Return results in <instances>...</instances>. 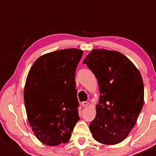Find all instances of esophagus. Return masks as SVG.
<instances>
[{
	"label": "esophagus",
	"instance_id": "1",
	"mask_svg": "<svg viewBox=\"0 0 156 156\" xmlns=\"http://www.w3.org/2000/svg\"><path fill=\"white\" fill-rule=\"evenodd\" d=\"M89 104V103L88 101H83L82 102V106H83V107H87V106H88Z\"/></svg>",
	"mask_w": 156,
	"mask_h": 156
}]
</instances>
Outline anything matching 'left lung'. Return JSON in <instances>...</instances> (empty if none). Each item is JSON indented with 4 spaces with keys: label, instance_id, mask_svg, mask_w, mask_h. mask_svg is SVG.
<instances>
[{
    "label": "left lung",
    "instance_id": "left-lung-1",
    "mask_svg": "<svg viewBox=\"0 0 156 156\" xmlns=\"http://www.w3.org/2000/svg\"><path fill=\"white\" fill-rule=\"evenodd\" d=\"M99 84L97 114L89 124L94 139L104 145L123 141L135 126L144 103L139 70L118 51L94 49L84 62Z\"/></svg>",
    "mask_w": 156,
    "mask_h": 156
}]
</instances>
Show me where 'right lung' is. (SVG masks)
Instances as JSON below:
<instances>
[{"label": "right lung", "instance_id": "obj_1", "mask_svg": "<svg viewBox=\"0 0 156 156\" xmlns=\"http://www.w3.org/2000/svg\"><path fill=\"white\" fill-rule=\"evenodd\" d=\"M82 55L76 48L47 53L36 59L27 76V117L36 138L47 146L69 141L80 119L74 76Z\"/></svg>", "mask_w": 156, "mask_h": 156}]
</instances>
